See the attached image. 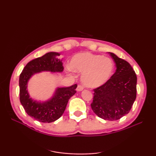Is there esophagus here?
<instances>
[{"instance_id":"1","label":"esophagus","mask_w":156,"mask_h":156,"mask_svg":"<svg viewBox=\"0 0 156 156\" xmlns=\"http://www.w3.org/2000/svg\"><path fill=\"white\" fill-rule=\"evenodd\" d=\"M83 89H84L83 87H82L81 85H78L77 88H76V90H77V91H82V90H83Z\"/></svg>"}]
</instances>
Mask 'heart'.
Returning <instances> with one entry per match:
<instances>
[{
    "mask_svg": "<svg viewBox=\"0 0 156 156\" xmlns=\"http://www.w3.org/2000/svg\"><path fill=\"white\" fill-rule=\"evenodd\" d=\"M69 68L72 71L82 73L81 81L85 87L94 88L101 87L111 78L115 64L111 58L87 52L75 55Z\"/></svg>",
    "mask_w": 156,
    "mask_h": 156,
    "instance_id": "obj_1",
    "label": "heart"
}]
</instances>
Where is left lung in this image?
I'll return each mask as SVG.
<instances>
[{
  "mask_svg": "<svg viewBox=\"0 0 156 156\" xmlns=\"http://www.w3.org/2000/svg\"><path fill=\"white\" fill-rule=\"evenodd\" d=\"M114 59L116 71L101 87L94 90L91 108L98 117L116 121L130 111L136 98L137 76L129 63L108 52Z\"/></svg>",
  "mask_w": 156,
  "mask_h": 156,
  "instance_id": "left-lung-1",
  "label": "left lung"
}]
</instances>
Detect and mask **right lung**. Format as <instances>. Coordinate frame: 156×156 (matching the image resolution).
<instances>
[{"label":"right lung","mask_w":156,"mask_h":156,"mask_svg":"<svg viewBox=\"0 0 156 156\" xmlns=\"http://www.w3.org/2000/svg\"><path fill=\"white\" fill-rule=\"evenodd\" d=\"M59 55L58 52H48L33 59L25 66L19 76L20 102L28 115L39 122H51L58 119L64 112L69 99L76 92L77 84H74L58 87L52 97L45 101H37L30 97L27 84L33 76L41 72L55 73L64 70L62 59L58 58Z\"/></svg>","instance_id":"add662e5"}]
</instances>
